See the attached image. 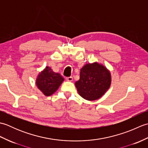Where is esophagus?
I'll use <instances>...</instances> for the list:
<instances>
[{"instance_id":"obj_1","label":"esophagus","mask_w":148,"mask_h":148,"mask_svg":"<svg viewBox=\"0 0 148 148\" xmlns=\"http://www.w3.org/2000/svg\"><path fill=\"white\" fill-rule=\"evenodd\" d=\"M72 79H73V78H72V77H71V76L66 77V80L68 81H72Z\"/></svg>"}]
</instances>
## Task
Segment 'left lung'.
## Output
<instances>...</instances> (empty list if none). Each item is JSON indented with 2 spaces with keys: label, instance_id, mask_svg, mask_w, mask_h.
<instances>
[{
  "label": "left lung",
  "instance_id": "1",
  "mask_svg": "<svg viewBox=\"0 0 148 148\" xmlns=\"http://www.w3.org/2000/svg\"><path fill=\"white\" fill-rule=\"evenodd\" d=\"M109 71L98 63L86 64L81 69L79 79L75 83L83 99L95 100L100 98L111 85Z\"/></svg>",
  "mask_w": 148,
  "mask_h": 148
}]
</instances>
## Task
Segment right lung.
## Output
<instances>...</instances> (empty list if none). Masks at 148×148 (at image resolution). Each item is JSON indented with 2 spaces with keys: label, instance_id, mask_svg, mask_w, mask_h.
<instances>
[{
  "label": "right lung",
  "instance_id": "1",
  "mask_svg": "<svg viewBox=\"0 0 148 148\" xmlns=\"http://www.w3.org/2000/svg\"><path fill=\"white\" fill-rule=\"evenodd\" d=\"M64 80V78L59 73H56L51 68L46 67L39 74L36 80V84L45 95L49 96L57 90Z\"/></svg>",
  "mask_w": 148,
  "mask_h": 148
}]
</instances>
